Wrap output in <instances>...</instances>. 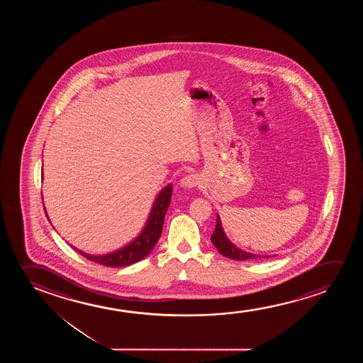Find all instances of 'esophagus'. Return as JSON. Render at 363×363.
Returning <instances> with one entry per match:
<instances>
[{
    "instance_id": "1",
    "label": "esophagus",
    "mask_w": 363,
    "mask_h": 363,
    "mask_svg": "<svg viewBox=\"0 0 363 363\" xmlns=\"http://www.w3.org/2000/svg\"><path fill=\"white\" fill-rule=\"evenodd\" d=\"M199 184V174H187V176H184V179H181V186L184 189H194Z\"/></svg>"
}]
</instances>
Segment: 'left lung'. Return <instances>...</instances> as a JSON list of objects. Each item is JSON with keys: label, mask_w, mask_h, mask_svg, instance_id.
Masks as SVG:
<instances>
[{"label": "left lung", "mask_w": 363, "mask_h": 363, "mask_svg": "<svg viewBox=\"0 0 363 363\" xmlns=\"http://www.w3.org/2000/svg\"><path fill=\"white\" fill-rule=\"evenodd\" d=\"M211 240L213 243L214 247L218 249L219 253L233 260H249V259H258V258H270L269 255H255V254L247 253L240 249L234 247L233 244L229 242L228 238L224 234L223 228L220 225V220L219 217H217V224H216V229H214L213 234L211 237Z\"/></svg>", "instance_id": "8db88e82"}]
</instances>
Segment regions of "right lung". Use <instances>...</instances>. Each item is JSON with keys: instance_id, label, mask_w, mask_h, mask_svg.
<instances>
[{"instance_id": "add662e5", "label": "right lung", "mask_w": 363, "mask_h": 363, "mask_svg": "<svg viewBox=\"0 0 363 363\" xmlns=\"http://www.w3.org/2000/svg\"><path fill=\"white\" fill-rule=\"evenodd\" d=\"M171 196H172V184H169L167 187H164L160 192L157 199L155 201L147 224L145 225L141 234L124 248L113 252V253L105 254V255H89V254H85L84 252H80L74 247L73 248L85 258L89 259L94 263L100 264V265H104V267L120 268V267H128L131 264L138 263L154 249L155 244L157 243V240L161 237L162 227H164V214L169 208Z\"/></svg>"}]
</instances>
